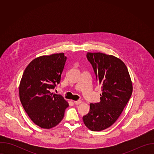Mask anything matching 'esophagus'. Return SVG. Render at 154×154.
<instances>
[{
  "instance_id": "1",
  "label": "esophagus",
  "mask_w": 154,
  "mask_h": 154,
  "mask_svg": "<svg viewBox=\"0 0 154 154\" xmlns=\"http://www.w3.org/2000/svg\"><path fill=\"white\" fill-rule=\"evenodd\" d=\"M74 103L75 104V105H79L82 103V101L80 100H76V101H74Z\"/></svg>"
}]
</instances>
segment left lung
Returning <instances> with one entry per match:
<instances>
[{
  "mask_svg": "<svg viewBox=\"0 0 154 154\" xmlns=\"http://www.w3.org/2000/svg\"><path fill=\"white\" fill-rule=\"evenodd\" d=\"M86 58L102 93L100 102L90 103V112L83 121L90 130L99 131L110 127L119 117L132 94V83L125 64L117 57L88 52Z\"/></svg>",
  "mask_w": 154,
  "mask_h": 154,
  "instance_id": "left-lung-1",
  "label": "left lung"
}]
</instances>
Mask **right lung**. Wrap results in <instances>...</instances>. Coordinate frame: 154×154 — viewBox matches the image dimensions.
<instances>
[{"mask_svg": "<svg viewBox=\"0 0 154 154\" xmlns=\"http://www.w3.org/2000/svg\"><path fill=\"white\" fill-rule=\"evenodd\" d=\"M66 59L63 53L39 57L29 64L22 77L20 102L31 120L42 128L58 125L69 106L62 96L51 93L60 82Z\"/></svg>", "mask_w": 154, "mask_h": 154, "instance_id": "add662e5", "label": "right lung"}]
</instances>
